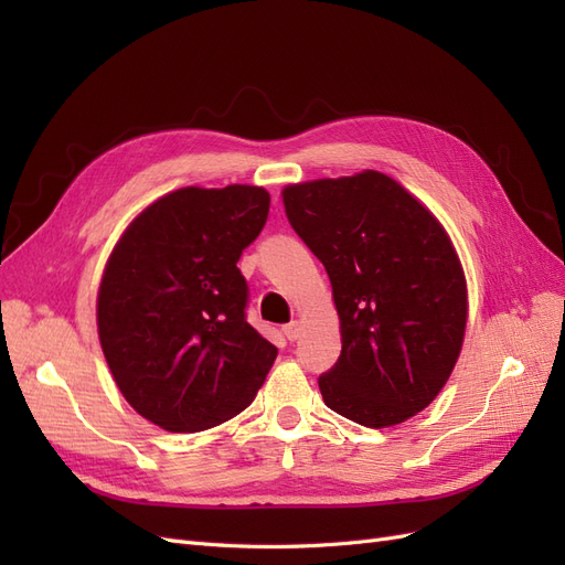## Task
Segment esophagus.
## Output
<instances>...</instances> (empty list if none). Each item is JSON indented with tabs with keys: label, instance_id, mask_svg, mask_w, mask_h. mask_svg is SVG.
<instances>
[{
	"label": "esophagus",
	"instance_id": "1",
	"mask_svg": "<svg viewBox=\"0 0 565 565\" xmlns=\"http://www.w3.org/2000/svg\"><path fill=\"white\" fill-rule=\"evenodd\" d=\"M299 332H301V328H299V322H297V320L282 324V334H285L289 341H295V339L299 337Z\"/></svg>",
	"mask_w": 565,
	"mask_h": 565
}]
</instances>
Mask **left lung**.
<instances>
[{
    "label": "left lung",
    "instance_id": "1",
    "mask_svg": "<svg viewBox=\"0 0 565 565\" xmlns=\"http://www.w3.org/2000/svg\"><path fill=\"white\" fill-rule=\"evenodd\" d=\"M289 226L328 270L341 353L322 401L370 429L401 424L446 386L467 328V282L436 216L380 172L282 191Z\"/></svg>",
    "mask_w": 565,
    "mask_h": 565
}]
</instances>
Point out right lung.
<instances>
[{
	"label": "right lung",
	"mask_w": 565,
	"mask_h": 565,
	"mask_svg": "<svg viewBox=\"0 0 565 565\" xmlns=\"http://www.w3.org/2000/svg\"><path fill=\"white\" fill-rule=\"evenodd\" d=\"M270 195L181 188L131 221L98 289V339L136 413L174 434L210 429L254 401L278 349L247 322L237 268Z\"/></svg>",
	"instance_id": "right-lung-1"
}]
</instances>
